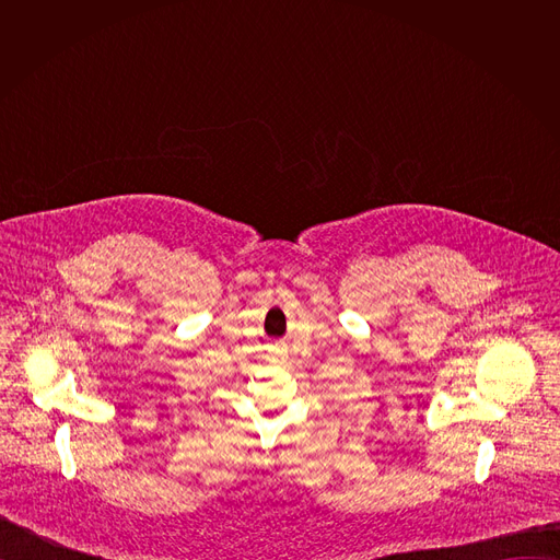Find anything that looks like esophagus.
I'll use <instances>...</instances> for the list:
<instances>
[{"instance_id": "34e87169", "label": "esophagus", "mask_w": 560, "mask_h": 560, "mask_svg": "<svg viewBox=\"0 0 560 560\" xmlns=\"http://www.w3.org/2000/svg\"><path fill=\"white\" fill-rule=\"evenodd\" d=\"M270 361H272V363H283V361H285V354H279V352H277V354L270 357Z\"/></svg>"}]
</instances>
